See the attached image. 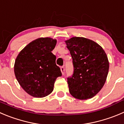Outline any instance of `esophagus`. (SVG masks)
Instances as JSON below:
<instances>
[{"instance_id":"obj_1","label":"esophagus","mask_w":124,"mask_h":124,"mask_svg":"<svg viewBox=\"0 0 124 124\" xmlns=\"http://www.w3.org/2000/svg\"><path fill=\"white\" fill-rule=\"evenodd\" d=\"M60 69H61V73H62V74H63V75H64V67L63 66L61 67Z\"/></svg>"}]
</instances>
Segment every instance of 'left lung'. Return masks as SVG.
<instances>
[{
  "label": "left lung",
  "instance_id": "1",
  "mask_svg": "<svg viewBox=\"0 0 124 124\" xmlns=\"http://www.w3.org/2000/svg\"><path fill=\"white\" fill-rule=\"evenodd\" d=\"M74 64V74L68 78L69 93L75 99L86 100L95 96L104 85L109 61L103 48L83 37L65 41Z\"/></svg>",
  "mask_w": 124,
  "mask_h": 124
}]
</instances>
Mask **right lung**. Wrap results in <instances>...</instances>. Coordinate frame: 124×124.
<instances>
[{
	"label": "right lung",
	"instance_id": "obj_1",
	"mask_svg": "<svg viewBox=\"0 0 124 124\" xmlns=\"http://www.w3.org/2000/svg\"><path fill=\"white\" fill-rule=\"evenodd\" d=\"M56 39L39 38L26 46L15 60L14 71L17 82L29 95L42 98L54 90L56 78L62 75L52 53Z\"/></svg>",
	"mask_w": 124,
	"mask_h": 124
}]
</instances>
